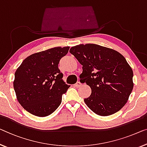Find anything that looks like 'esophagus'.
I'll use <instances>...</instances> for the list:
<instances>
[{
  "mask_svg": "<svg viewBox=\"0 0 147 147\" xmlns=\"http://www.w3.org/2000/svg\"><path fill=\"white\" fill-rule=\"evenodd\" d=\"M74 86H75L76 87H78H78H80V86H82V84H81L80 82H77L75 84H74Z\"/></svg>",
  "mask_w": 147,
  "mask_h": 147,
  "instance_id": "obj_1",
  "label": "esophagus"
}]
</instances>
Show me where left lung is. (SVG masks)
<instances>
[{"instance_id": "obj_1", "label": "left lung", "mask_w": 147, "mask_h": 147, "mask_svg": "<svg viewBox=\"0 0 147 147\" xmlns=\"http://www.w3.org/2000/svg\"><path fill=\"white\" fill-rule=\"evenodd\" d=\"M82 65L80 80L92 90L84 100L96 114L108 116L119 111L133 88V70L119 52L103 46L86 43L70 49Z\"/></svg>"}]
</instances>
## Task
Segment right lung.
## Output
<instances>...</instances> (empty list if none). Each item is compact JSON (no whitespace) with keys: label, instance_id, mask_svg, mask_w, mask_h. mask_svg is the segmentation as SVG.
Instances as JSON below:
<instances>
[{"label":"right lung","instance_id":"1","mask_svg":"<svg viewBox=\"0 0 147 147\" xmlns=\"http://www.w3.org/2000/svg\"><path fill=\"white\" fill-rule=\"evenodd\" d=\"M70 47H55L32 54L16 69L13 82L18 101L38 117L51 114L60 106L69 85L63 80L59 61Z\"/></svg>","mask_w":147,"mask_h":147}]
</instances>
